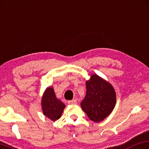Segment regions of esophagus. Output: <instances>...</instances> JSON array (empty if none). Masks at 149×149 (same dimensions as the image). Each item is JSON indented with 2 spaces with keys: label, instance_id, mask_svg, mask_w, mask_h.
Listing matches in <instances>:
<instances>
[{
  "label": "esophagus",
  "instance_id": "1",
  "mask_svg": "<svg viewBox=\"0 0 149 149\" xmlns=\"http://www.w3.org/2000/svg\"><path fill=\"white\" fill-rule=\"evenodd\" d=\"M68 103L70 104V105H75V104L77 103V102L76 99H73L71 100H68Z\"/></svg>",
  "mask_w": 149,
  "mask_h": 149
}]
</instances>
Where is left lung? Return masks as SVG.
<instances>
[{
  "mask_svg": "<svg viewBox=\"0 0 149 149\" xmlns=\"http://www.w3.org/2000/svg\"><path fill=\"white\" fill-rule=\"evenodd\" d=\"M86 95L81 103L89 118L99 123L112 112L116 103V94L112 85L96 74L86 81Z\"/></svg>",
  "mask_w": 149,
  "mask_h": 149,
  "instance_id": "1",
  "label": "left lung"
}]
</instances>
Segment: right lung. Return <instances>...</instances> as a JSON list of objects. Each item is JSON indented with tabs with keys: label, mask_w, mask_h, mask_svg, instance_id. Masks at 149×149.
Returning a JSON list of instances; mask_svg holds the SVG:
<instances>
[{
	"label": "right lung",
	"mask_w": 149,
	"mask_h": 149,
	"mask_svg": "<svg viewBox=\"0 0 149 149\" xmlns=\"http://www.w3.org/2000/svg\"><path fill=\"white\" fill-rule=\"evenodd\" d=\"M43 114L53 121L57 120L61 117L65 107L64 103L56 97L53 87L46 88L41 100Z\"/></svg>",
	"instance_id": "obj_1"
}]
</instances>
